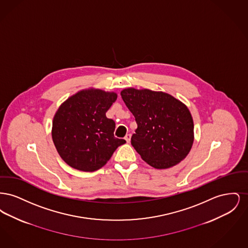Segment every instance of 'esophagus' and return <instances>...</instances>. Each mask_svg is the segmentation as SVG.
I'll list each match as a JSON object with an SVG mask.
<instances>
[{
  "mask_svg": "<svg viewBox=\"0 0 248 248\" xmlns=\"http://www.w3.org/2000/svg\"><path fill=\"white\" fill-rule=\"evenodd\" d=\"M124 140H126V142H127V143H129L130 140H131V135H130V134H127V135H126V136L124 137Z\"/></svg>",
  "mask_w": 248,
  "mask_h": 248,
  "instance_id": "obj_1",
  "label": "esophagus"
}]
</instances>
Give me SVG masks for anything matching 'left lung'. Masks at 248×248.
I'll use <instances>...</instances> for the list:
<instances>
[{
    "mask_svg": "<svg viewBox=\"0 0 248 248\" xmlns=\"http://www.w3.org/2000/svg\"><path fill=\"white\" fill-rule=\"evenodd\" d=\"M122 98L138 128L131 144L147 164L157 169L177 165L191 149L194 133L189 108L171 94L149 89H124Z\"/></svg>",
    "mask_w": 248,
    "mask_h": 248,
    "instance_id": "8db88e82",
    "label": "left lung"
}]
</instances>
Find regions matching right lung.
<instances>
[{
  "label": "right lung",
  "instance_id": "add662e5",
  "mask_svg": "<svg viewBox=\"0 0 248 248\" xmlns=\"http://www.w3.org/2000/svg\"><path fill=\"white\" fill-rule=\"evenodd\" d=\"M116 98L114 92L91 88L71 95L59 107L53 120L52 139L66 164L94 172L126 142L114 137L115 123L106 117Z\"/></svg>",
  "mask_w": 248,
  "mask_h": 248
}]
</instances>
